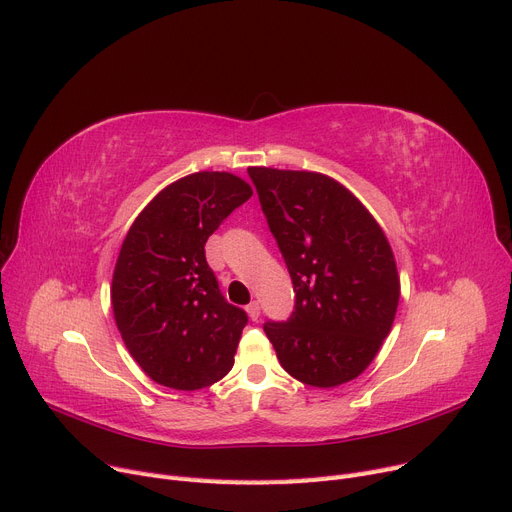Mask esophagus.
<instances>
[{
  "label": "esophagus",
  "instance_id": "34e87169",
  "mask_svg": "<svg viewBox=\"0 0 512 512\" xmlns=\"http://www.w3.org/2000/svg\"><path fill=\"white\" fill-rule=\"evenodd\" d=\"M247 314H249L251 320H257V318H259V303H257V301H251V303L247 305Z\"/></svg>",
  "mask_w": 512,
  "mask_h": 512
}]
</instances>
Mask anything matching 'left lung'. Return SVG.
Instances as JSON below:
<instances>
[{
	"label": "left lung",
	"instance_id": "left-lung-1",
	"mask_svg": "<svg viewBox=\"0 0 512 512\" xmlns=\"http://www.w3.org/2000/svg\"><path fill=\"white\" fill-rule=\"evenodd\" d=\"M286 261L295 311L263 326L280 366L330 389L353 381L391 332L399 276L391 244L343 184L316 171L249 167Z\"/></svg>",
	"mask_w": 512,
	"mask_h": 512
}]
</instances>
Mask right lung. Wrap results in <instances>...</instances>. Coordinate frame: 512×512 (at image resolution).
Instances as JSON below:
<instances>
[{
	"label": "right lung",
	"mask_w": 512,
	"mask_h": 512,
	"mask_svg": "<svg viewBox=\"0 0 512 512\" xmlns=\"http://www.w3.org/2000/svg\"><path fill=\"white\" fill-rule=\"evenodd\" d=\"M253 190L226 171L190 173L133 221L110 301L131 358L159 383L196 391L232 370L247 314L221 297L205 242Z\"/></svg>",
	"instance_id": "1"
}]
</instances>
